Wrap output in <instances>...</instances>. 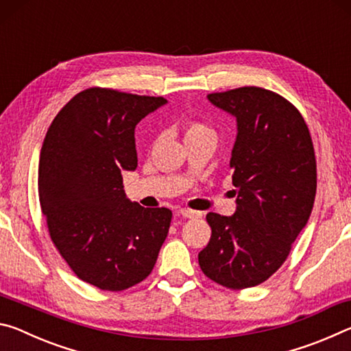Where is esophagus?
Returning <instances> with one entry per match:
<instances>
[{"label":"esophagus","instance_id":"1","mask_svg":"<svg viewBox=\"0 0 351 351\" xmlns=\"http://www.w3.org/2000/svg\"><path fill=\"white\" fill-rule=\"evenodd\" d=\"M180 215L182 218H201V217H203V213L197 212V210H190V209H181Z\"/></svg>","mask_w":351,"mask_h":351}]
</instances>
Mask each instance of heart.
<instances>
[{
  "instance_id": "obj_1",
  "label": "heart",
  "mask_w": 351,
  "mask_h": 351,
  "mask_svg": "<svg viewBox=\"0 0 351 351\" xmlns=\"http://www.w3.org/2000/svg\"><path fill=\"white\" fill-rule=\"evenodd\" d=\"M182 132H184V139L186 141L198 139V138H203V136L213 134V132L209 127L198 121H187L186 123H184Z\"/></svg>"
}]
</instances>
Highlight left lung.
I'll return each instance as SVG.
<instances>
[{"instance_id":"left-lung-1","label":"left lung","mask_w":351,"mask_h":351,"mask_svg":"<svg viewBox=\"0 0 351 351\" xmlns=\"http://www.w3.org/2000/svg\"><path fill=\"white\" fill-rule=\"evenodd\" d=\"M237 119L230 156L234 215L207 213L201 271L230 289L263 283L287 260L316 198V158L304 117L278 94L243 86L207 96Z\"/></svg>"}]
</instances>
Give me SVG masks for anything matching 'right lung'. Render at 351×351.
Instances as JSON below:
<instances>
[{"label": "right lung", "mask_w": 351, "mask_h": 351, "mask_svg": "<svg viewBox=\"0 0 351 351\" xmlns=\"http://www.w3.org/2000/svg\"><path fill=\"white\" fill-rule=\"evenodd\" d=\"M167 104L106 88L77 94L41 147L38 197L51 240L83 282L122 291L144 280L167 239L171 210L130 201L123 171L138 167L134 128Z\"/></svg>", "instance_id": "obj_1"}]
</instances>
